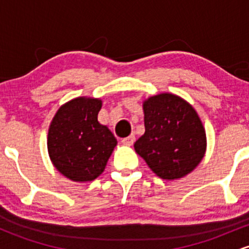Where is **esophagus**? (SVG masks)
Listing matches in <instances>:
<instances>
[{
    "label": "esophagus",
    "mask_w": 249,
    "mask_h": 249,
    "mask_svg": "<svg viewBox=\"0 0 249 249\" xmlns=\"http://www.w3.org/2000/svg\"><path fill=\"white\" fill-rule=\"evenodd\" d=\"M134 141H136V137H134L133 134H131V136H128V137H126V138L123 139L122 142L124 145H126V146H131V145H133Z\"/></svg>",
    "instance_id": "esophagus-1"
}]
</instances>
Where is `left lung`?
Returning a JSON list of instances; mask_svg holds the SVG:
<instances>
[{
	"mask_svg": "<svg viewBox=\"0 0 249 249\" xmlns=\"http://www.w3.org/2000/svg\"><path fill=\"white\" fill-rule=\"evenodd\" d=\"M145 133L136 152L159 178L174 180L191 173L206 152V132L192 105L172 93L142 103Z\"/></svg>",
	"mask_w": 249,
	"mask_h": 249,
	"instance_id": "obj_1",
	"label": "left lung"
}]
</instances>
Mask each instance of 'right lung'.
I'll use <instances>...</instances> for the list:
<instances>
[{"mask_svg": "<svg viewBox=\"0 0 249 249\" xmlns=\"http://www.w3.org/2000/svg\"><path fill=\"white\" fill-rule=\"evenodd\" d=\"M102 101L78 97L58 108L48 132L53 166L72 181H92L104 171L117 145L107 126L98 122Z\"/></svg>", "mask_w": 249, "mask_h": 249, "instance_id": "obj_1", "label": "right lung"}]
</instances>
